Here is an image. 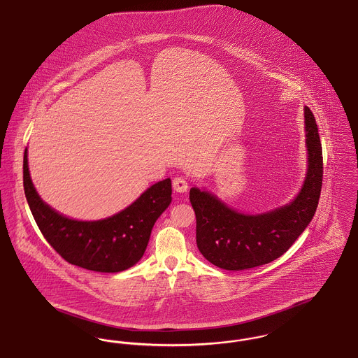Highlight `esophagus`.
<instances>
[{
    "mask_svg": "<svg viewBox=\"0 0 358 358\" xmlns=\"http://www.w3.org/2000/svg\"><path fill=\"white\" fill-rule=\"evenodd\" d=\"M173 189H174L176 192H178V193H184V192H187V180H185V178H182V177H176V178L173 180Z\"/></svg>",
    "mask_w": 358,
    "mask_h": 358,
    "instance_id": "1",
    "label": "esophagus"
}]
</instances>
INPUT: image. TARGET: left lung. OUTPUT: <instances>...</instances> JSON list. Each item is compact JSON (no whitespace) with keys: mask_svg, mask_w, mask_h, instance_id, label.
<instances>
[{"mask_svg":"<svg viewBox=\"0 0 358 358\" xmlns=\"http://www.w3.org/2000/svg\"><path fill=\"white\" fill-rule=\"evenodd\" d=\"M305 124L308 166L292 203L260 215H244L206 190L190 189L197 247L216 267L238 271L267 264L283 255L311 222L321 196L324 161L318 126L307 106Z\"/></svg>","mask_w":358,"mask_h":358,"instance_id":"1","label":"left lung"}]
</instances>
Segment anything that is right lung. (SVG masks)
Instances as JSON below:
<instances>
[{
    "mask_svg": "<svg viewBox=\"0 0 358 358\" xmlns=\"http://www.w3.org/2000/svg\"><path fill=\"white\" fill-rule=\"evenodd\" d=\"M22 169L25 197L43 236L66 262L96 273H120L133 267L145 254L154 222L171 203V181L166 178L111 217L78 222L40 199L29 176L27 149Z\"/></svg>",
    "mask_w": 358,
    "mask_h": 358,
    "instance_id": "1",
    "label": "right lung"
}]
</instances>
